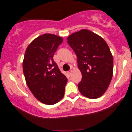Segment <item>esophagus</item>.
Instances as JSON below:
<instances>
[{
  "label": "esophagus",
  "mask_w": 132,
  "mask_h": 132,
  "mask_svg": "<svg viewBox=\"0 0 132 132\" xmlns=\"http://www.w3.org/2000/svg\"><path fill=\"white\" fill-rule=\"evenodd\" d=\"M72 69H71V70H69V71H68V75H69V76H71V73H72Z\"/></svg>",
  "instance_id": "34e87169"
}]
</instances>
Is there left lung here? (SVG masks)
<instances>
[{"mask_svg":"<svg viewBox=\"0 0 132 132\" xmlns=\"http://www.w3.org/2000/svg\"><path fill=\"white\" fill-rule=\"evenodd\" d=\"M67 40L76 54L82 74L79 90L89 99L100 97L108 88L113 76V56L108 45L102 37L86 29L72 33Z\"/></svg>","mask_w":132,"mask_h":132,"instance_id":"8db88e82","label":"left lung"}]
</instances>
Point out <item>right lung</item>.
<instances>
[{"mask_svg": "<svg viewBox=\"0 0 132 132\" xmlns=\"http://www.w3.org/2000/svg\"><path fill=\"white\" fill-rule=\"evenodd\" d=\"M63 39L45 33L29 44L23 61V71L30 91L43 104L53 105L63 99L68 79L53 60Z\"/></svg>", "mask_w": 132, "mask_h": 132, "instance_id": "obj_1", "label": "right lung"}]
</instances>
